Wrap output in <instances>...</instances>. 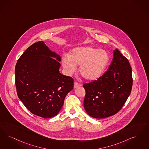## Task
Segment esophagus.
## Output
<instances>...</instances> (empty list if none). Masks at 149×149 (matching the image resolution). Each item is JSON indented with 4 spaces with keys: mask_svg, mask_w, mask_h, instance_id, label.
<instances>
[{
    "mask_svg": "<svg viewBox=\"0 0 149 149\" xmlns=\"http://www.w3.org/2000/svg\"><path fill=\"white\" fill-rule=\"evenodd\" d=\"M81 86V84L79 83L76 82V81L74 83V86L75 88H77V87H79V86Z\"/></svg>",
    "mask_w": 149,
    "mask_h": 149,
    "instance_id": "34e87169",
    "label": "esophagus"
}]
</instances>
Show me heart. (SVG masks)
<instances>
[{
  "mask_svg": "<svg viewBox=\"0 0 149 149\" xmlns=\"http://www.w3.org/2000/svg\"><path fill=\"white\" fill-rule=\"evenodd\" d=\"M110 60L107 52L91 47L74 48L69 56L65 55L61 63L65 71L72 75L79 66V72L83 77L89 81L97 80L105 72Z\"/></svg>",
  "mask_w": 149,
  "mask_h": 149,
  "instance_id": "heart-1",
  "label": "heart"
}]
</instances>
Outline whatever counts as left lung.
Listing matches in <instances>:
<instances>
[{"mask_svg": "<svg viewBox=\"0 0 149 149\" xmlns=\"http://www.w3.org/2000/svg\"><path fill=\"white\" fill-rule=\"evenodd\" d=\"M113 55L107 71L97 80L83 85L85 110L96 119L118 113L131 93L133 80L129 61L117 49Z\"/></svg>", "mask_w": 149, "mask_h": 149, "instance_id": "8db88e82", "label": "left lung"}]
</instances>
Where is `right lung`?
I'll return each mask as SVG.
<instances>
[{"mask_svg": "<svg viewBox=\"0 0 149 149\" xmlns=\"http://www.w3.org/2000/svg\"><path fill=\"white\" fill-rule=\"evenodd\" d=\"M60 60L40 41L28 48L15 65L18 97L31 113L43 118L59 113L66 95L73 89V79L59 72Z\"/></svg>", "mask_w": 149, "mask_h": 149, "instance_id": "add662e5", "label": "right lung"}]
</instances>
